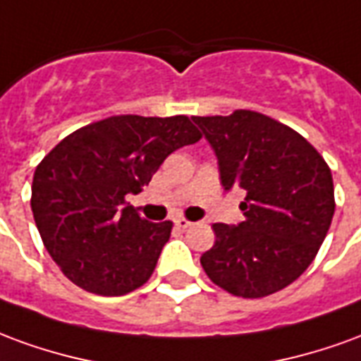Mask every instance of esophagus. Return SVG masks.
Segmentation results:
<instances>
[{
	"label": "esophagus",
	"mask_w": 361,
	"mask_h": 361,
	"mask_svg": "<svg viewBox=\"0 0 361 361\" xmlns=\"http://www.w3.org/2000/svg\"><path fill=\"white\" fill-rule=\"evenodd\" d=\"M173 224H176V228H180V230H188V228L191 226V222L185 219H176L173 220Z\"/></svg>",
	"instance_id": "obj_1"
}]
</instances>
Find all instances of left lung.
I'll return each mask as SVG.
<instances>
[{"mask_svg":"<svg viewBox=\"0 0 361 361\" xmlns=\"http://www.w3.org/2000/svg\"><path fill=\"white\" fill-rule=\"evenodd\" d=\"M191 119L216 154L222 188L245 193V220L212 226L216 242L201 265L230 294H274L311 265L325 240L334 214L331 170L298 131L259 111Z\"/></svg>","mask_w":361,"mask_h":361,"instance_id":"left-lung-1","label":"left lung"}]
</instances>
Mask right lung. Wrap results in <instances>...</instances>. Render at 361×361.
<instances>
[{"instance_id": "1", "label": "right lung", "mask_w": 361, "mask_h": 361, "mask_svg": "<svg viewBox=\"0 0 361 361\" xmlns=\"http://www.w3.org/2000/svg\"><path fill=\"white\" fill-rule=\"evenodd\" d=\"M201 133L188 116H111L77 129L36 166L32 214L67 279L98 295L142 286L170 240L172 222H149L126 197L149 185L173 150Z\"/></svg>"}]
</instances>
